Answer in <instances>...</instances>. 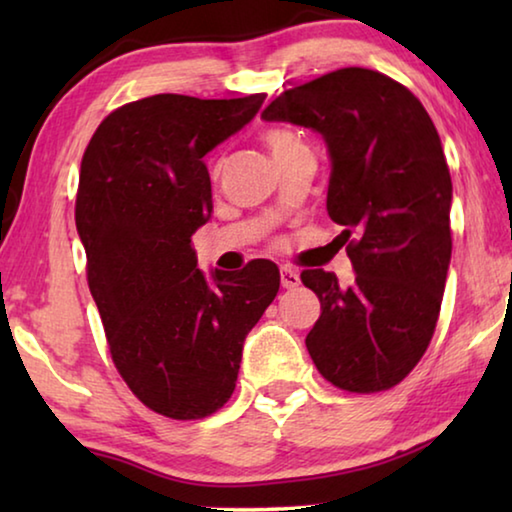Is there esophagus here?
I'll return each mask as SVG.
<instances>
[{
  "mask_svg": "<svg viewBox=\"0 0 512 512\" xmlns=\"http://www.w3.org/2000/svg\"><path fill=\"white\" fill-rule=\"evenodd\" d=\"M280 282H282L284 289H296L300 284V275H298V271H293V268L282 266L280 268Z\"/></svg>",
  "mask_w": 512,
  "mask_h": 512,
  "instance_id": "34e87169",
  "label": "esophagus"
}]
</instances>
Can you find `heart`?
Listing matches in <instances>:
<instances>
[{"label":"heart","mask_w":512,"mask_h":512,"mask_svg":"<svg viewBox=\"0 0 512 512\" xmlns=\"http://www.w3.org/2000/svg\"><path fill=\"white\" fill-rule=\"evenodd\" d=\"M264 142H266L268 149H271L275 160L282 158V155L291 153L293 149H298V146H305L296 135L289 133V131H266Z\"/></svg>","instance_id":"b5f03b06"}]
</instances>
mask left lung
<instances>
[{
  "instance_id": "1",
  "label": "left lung",
  "mask_w": 512,
  "mask_h": 512,
  "mask_svg": "<svg viewBox=\"0 0 512 512\" xmlns=\"http://www.w3.org/2000/svg\"><path fill=\"white\" fill-rule=\"evenodd\" d=\"M323 135L327 214L343 225L350 287L323 268L300 280L320 300L307 350L320 375L377 393L409 375L429 348L452 259V178L422 103L388 76L343 67L282 92L262 112Z\"/></svg>"
}]
</instances>
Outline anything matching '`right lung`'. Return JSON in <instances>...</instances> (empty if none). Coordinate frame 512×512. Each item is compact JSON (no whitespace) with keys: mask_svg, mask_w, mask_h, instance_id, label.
Listing matches in <instances>:
<instances>
[{"mask_svg":"<svg viewBox=\"0 0 512 512\" xmlns=\"http://www.w3.org/2000/svg\"><path fill=\"white\" fill-rule=\"evenodd\" d=\"M266 94H155L101 121L81 160L76 230L112 361L137 400L173 420L212 415L235 391L250 329L280 289L255 259L196 268L192 235L212 216L203 158L241 131Z\"/></svg>","mask_w":512,"mask_h":512,"instance_id":"add662e5","label":"right lung"}]
</instances>
